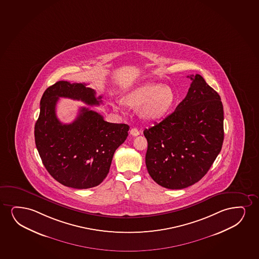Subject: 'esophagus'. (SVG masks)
Instances as JSON below:
<instances>
[{"label": "esophagus", "mask_w": 259, "mask_h": 259, "mask_svg": "<svg viewBox=\"0 0 259 259\" xmlns=\"http://www.w3.org/2000/svg\"><path fill=\"white\" fill-rule=\"evenodd\" d=\"M130 135H133V136H138L140 135V131L137 128H132L130 130Z\"/></svg>", "instance_id": "obj_1"}]
</instances>
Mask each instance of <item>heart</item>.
<instances>
[{
    "label": "heart",
    "instance_id": "b5f03b06",
    "mask_svg": "<svg viewBox=\"0 0 259 259\" xmlns=\"http://www.w3.org/2000/svg\"><path fill=\"white\" fill-rule=\"evenodd\" d=\"M175 101L171 89L161 84L148 83L136 88L125 96V102L132 106H141V116L146 119H157L163 117ZM121 101L116 102L113 106L122 105Z\"/></svg>",
    "mask_w": 259,
    "mask_h": 259
}]
</instances>
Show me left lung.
I'll return each mask as SVG.
<instances>
[{
	"instance_id": "obj_1",
	"label": "left lung",
	"mask_w": 259,
	"mask_h": 259,
	"mask_svg": "<svg viewBox=\"0 0 259 259\" xmlns=\"http://www.w3.org/2000/svg\"><path fill=\"white\" fill-rule=\"evenodd\" d=\"M175 111L145 129L146 166L153 180L178 190L194 185L207 173L222 150L224 113L221 97L200 74Z\"/></svg>"
}]
</instances>
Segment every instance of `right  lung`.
<instances>
[{"label": "right lung", "mask_w": 259, "mask_h": 259, "mask_svg": "<svg viewBox=\"0 0 259 259\" xmlns=\"http://www.w3.org/2000/svg\"><path fill=\"white\" fill-rule=\"evenodd\" d=\"M86 85L60 81L47 88L34 130L36 147L47 171L61 185L74 189L92 188L104 181L115 151L127 138L129 130L128 124L109 123L86 107L80 108L70 124L58 119L60 98L90 105L102 103L101 96L96 98V91Z\"/></svg>", "instance_id": "add662e5"}]
</instances>
